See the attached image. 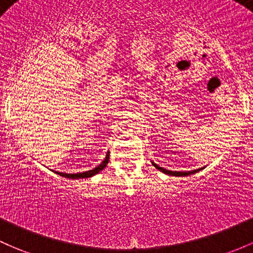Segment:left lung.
Here are the masks:
<instances>
[{"label": "left lung", "instance_id": "obj_1", "mask_svg": "<svg viewBox=\"0 0 253 253\" xmlns=\"http://www.w3.org/2000/svg\"><path fill=\"white\" fill-rule=\"evenodd\" d=\"M151 164L154 165V167H156V169H159V171L164 172V173L166 174H169V175H177V177H180V175H190V174H194L196 173V172L200 171V169H194V171H187V172H177V171H169V169H162V167L159 166V165H156L155 162H151Z\"/></svg>", "mask_w": 253, "mask_h": 253}]
</instances>
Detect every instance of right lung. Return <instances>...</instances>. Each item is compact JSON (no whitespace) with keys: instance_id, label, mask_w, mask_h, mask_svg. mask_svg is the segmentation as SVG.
Here are the masks:
<instances>
[{"instance_id":"obj_1","label":"right lung","mask_w":253,"mask_h":253,"mask_svg":"<svg viewBox=\"0 0 253 253\" xmlns=\"http://www.w3.org/2000/svg\"><path fill=\"white\" fill-rule=\"evenodd\" d=\"M108 162H109V153L106 154L104 161H103L100 165H98V166L95 167V169H91V171L82 172V173H62V172H55V173L62 175V177H65V178H71V179H79V178H88V177H92V175L97 174L98 172L102 171V169H104V167H106Z\"/></svg>"}]
</instances>
